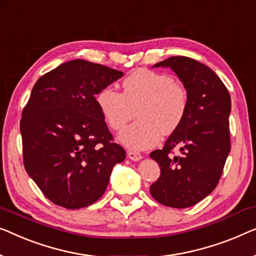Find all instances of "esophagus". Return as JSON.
<instances>
[{"mask_svg": "<svg viewBox=\"0 0 256 256\" xmlns=\"http://www.w3.org/2000/svg\"><path fill=\"white\" fill-rule=\"evenodd\" d=\"M128 158L132 159V160L137 162V160H140L142 159V154L140 152H137V151H128Z\"/></svg>", "mask_w": 256, "mask_h": 256, "instance_id": "obj_1", "label": "esophagus"}]
</instances>
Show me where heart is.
Returning a JSON list of instances; mask_svg holds the SVG:
<instances>
[{"label":"heart","mask_w":256,"mask_h":256,"mask_svg":"<svg viewBox=\"0 0 256 256\" xmlns=\"http://www.w3.org/2000/svg\"><path fill=\"white\" fill-rule=\"evenodd\" d=\"M106 124L116 132L124 130L135 116L138 120L120 135L126 146L144 150L154 146L182 124L188 110L187 88L168 74L136 70L122 82V92L106 86L96 97Z\"/></svg>","instance_id":"b5f03b06"}]
</instances>
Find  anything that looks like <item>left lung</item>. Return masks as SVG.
<instances>
[{"label": "left lung", "mask_w": 256, "mask_h": 256, "mask_svg": "<svg viewBox=\"0 0 256 256\" xmlns=\"http://www.w3.org/2000/svg\"><path fill=\"white\" fill-rule=\"evenodd\" d=\"M154 66L171 68L190 96L186 116L150 157L158 162L160 176L151 184L156 201L171 208L195 206L220 181L231 150L228 116L231 98L226 86L209 66L186 56H172ZM176 147L180 154L173 156Z\"/></svg>", "instance_id": "8db88e82"}]
</instances>
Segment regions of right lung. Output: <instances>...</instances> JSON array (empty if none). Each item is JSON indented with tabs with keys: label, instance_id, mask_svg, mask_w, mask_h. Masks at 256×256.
Returning <instances> with one entry per match:
<instances>
[{
	"label": "right lung",
	"instance_id": "obj_1",
	"mask_svg": "<svg viewBox=\"0 0 256 256\" xmlns=\"http://www.w3.org/2000/svg\"><path fill=\"white\" fill-rule=\"evenodd\" d=\"M124 76L72 60L40 77L20 119L25 170L46 198L66 209L98 201L126 151L108 130L96 94Z\"/></svg>",
	"mask_w": 256,
	"mask_h": 256
}]
</instances>
